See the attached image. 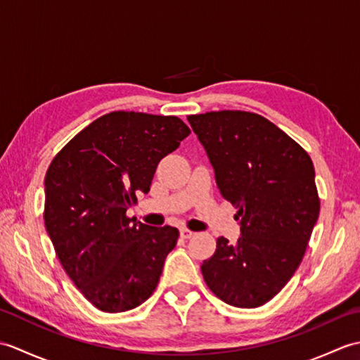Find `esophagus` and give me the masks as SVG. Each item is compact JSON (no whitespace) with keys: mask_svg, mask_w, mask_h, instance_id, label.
<instances>
[{"mask_svg":"<svg viewBox=\"0 0 360 360\" xmlns=\"http://www.w3.org/2000/svg\"><path fill=\"white\" fill-rule=\"evenodd\" d=\"M179 235H181V238L188 240V238H192V236H193V232H192V231H188V229H181Z\"/></svg>","mask_w":360,"mask_h":360,"instance_id":"obj_1","label":"esophagus"}]
</instances>
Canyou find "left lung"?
Returning a JSON list of instances; mask_svg holds the SVG:
<instances>
[{
  "label": "left lung",
  "instance_id": "8db88e82",
  "mask_svg": "<svg viewBox=\"0 0 360 360\" xmlns=\"http://www.w3.org/2000/svg\"><path fill=\"white\" fill-rule=\"evenodd\" d=\"M215 168L224 200L238 207L241 236L217 240L204 259L205 285L238 308H258L300 266L320 212L312 160L292 137L255 112L187 116Z\"/></svg>",
  "mask_w": 360,
  "mask_h": 360
}]
</instances>
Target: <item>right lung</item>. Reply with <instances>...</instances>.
<instances>
[{
    "instance_id": "obj_1",
    "label": "right lung",
    "mask_w": 360,
    "mask_h": 360,
    "mask_svg": "<svg viewBox=\"0 0 360 360\" xmlns=\"http://www.w3.org/2000/svg\"><path fill=\"white\" fill-rule=\"evenodd\" d=\"M190 128L176 116L112 111L60 150L44 178V226L74 285L103 312L139 307L155 292L176 227L127 217L160 159Z\"/></svg>"
}]
</instances>
